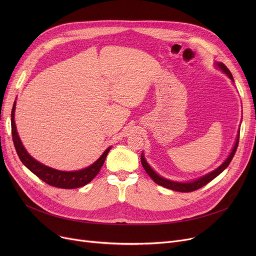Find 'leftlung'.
Instances as JSON below:
<instances>
[{"label": "left lung", "instance_id": "left-lung-1", "mask_svg": "<svg viewBox=\"0 0 256 256\" xmlns=\"http://www.w3.org/2000/svg\"><path fill=\"white\" fill-rule=\"evenodd\" d=\"M214 65H216L217 68H219L228 78H230L232 80V82H234L232 72H230V70H228L227 67L222 62H214ZM238 138H240V132H238V135H236V143H234V145L232 147V152L230 154V156H227V158L224 160V162L218 168H216L214 170L206 173V176H200V178H198L196 180H193L191 182H176V180H168V178H165L163 176H160V174H158L150 166V164L147 163V160H146L143 152L141 154V163H142V166H143L144 170L154 180V182L156 184L162 186L164 188H167V189L173 190V191H178V192H192V191L200 189V188H202L204 186L208 184L210 180H212L214 178H217L220 173H222L228 167V165H230V163L232 162V158H234V154L236 152L238 144Z\"/></svg>", "mask_w": 256, "mask_h": 256}]
</instances>
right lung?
Wrapping results in <instances>:
<instances>
[{
    "mask_svg": "<svg viewBox=\"0 0 256 256\" xmlns=\"http://www.w3.org/2000/svg\"><path fill=\"white\" fill-rule=\"evenodd\" d=\"M16 106V102L13 104L11 112V132L13 143H14V147L20 160H22V163L31 172H33L36 176H38L40 180L52 186L62 188V189H76V188L83 186L89 184L98 176V173L100 172V168L104 163L108 152L111 150V146L108 147L96 162L84 169L76 171H61L46 166L42 163L38 162V160H35L33 156H31L28 154V152L26 150L24 146L20 141L14 120Z\"/></svg>",
    "mask_w": 256,
    "mask_h": 256,
    "instance_id": "obj_1",
    "label": "right lung"
}]
</instances>
